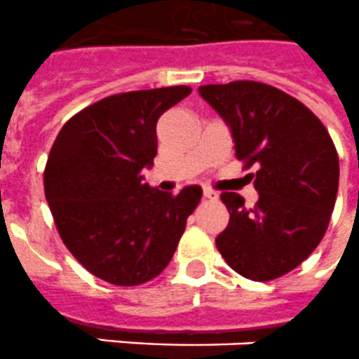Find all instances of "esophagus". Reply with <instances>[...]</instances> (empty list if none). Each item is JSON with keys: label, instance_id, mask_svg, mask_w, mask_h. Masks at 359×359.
I'll list each match as a JSON object with an SVG mask.
<instances>
[{"label": "esophagus", "instance_id": "34e87169", "mask_svg": "<svg viewBox=\"0 0 359 359\" xmlns=\"http://www.w3.org/2000/svg\"><path fill=\"white\" fill-rule=\"evenodd\" d=\"M203 194H204V198H208V201H217V197H219V195H217L215 191L210 188H204Z\"/></svg>", "mask_w": 359, "mask_h": 359}]
</instances>
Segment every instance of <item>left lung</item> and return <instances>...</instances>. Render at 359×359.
I'll return each mask as SVG.
<instances>
[{
  "instance_id": "8db88e82",
  "label": "left lung",
  "mask_w": 359,
  "mask_h": 359,
  "mask_svg": "<svg viewBox=\"0 0 359 359\" xmlns=\"http://www.w3.org/2000/svg\"><path fill=\"white\" fill-rule=\"evenodd\" d=\"M198 93L230 126L236 156L254 179L259 201L222 191L230 222L215 239L231 270L272 281L299 266L323 239L339 182L338 151L305 104L268 83L237 80Z\"/></svg>"
}]
</instances>
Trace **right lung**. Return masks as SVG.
Returning a JSON list of instances; mask_svg holds the SVG:
<instances>
[{
	"mask_svg": "<svg viewBox=\"0 0 359 359\" xmlns=\"http://www.w3.org/2000/svg\"><path fill=\"white\" fill-rule=\"evenodd\" d=\"M191 87L111 95L65 122L43 186L63 245L93 276L116 287L151 281L170 264L203 189L164 194L142 182L156 155V122Z\"/></svg>",
	"mask_w": 359,
	"mask_h": 359,
	"instance_id": "1",
	"label": "right lung"
}]
</instances>
